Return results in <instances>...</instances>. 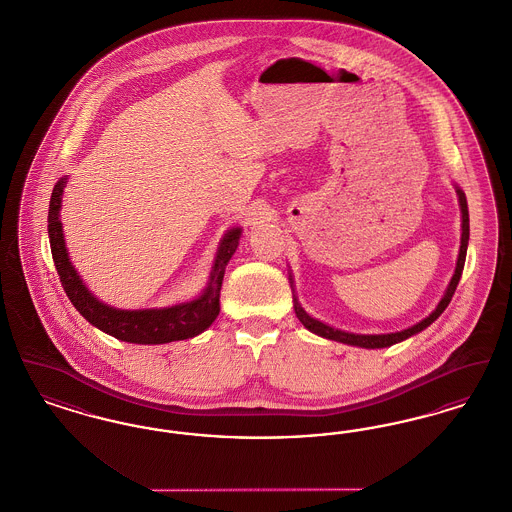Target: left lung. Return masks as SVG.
<instances>
[{
    "mask_svg": "<svg viewBox=\"0 0 512 512\" xmlns=\"http://www.w3.org/2000/svg\"><path fill=\"white\" fill-rule=\"evenodd\" d=\"M455 190L459 195V207H461V249H459V257H457V267L455 272L447 284V290L443 293V297L439 299L438 307L428 315L426 318H422L420 322H416L413 326L401 330V332H390V334H353V332H345L340 328H334V326H328L326 322L318 320V318L311 317L299 303V299L295 297V288H293V276L290 272V286L293 290V311L299 318V322L313 334H317L320 338H326V340L340 341V343H347V345H355V347H363V349H384V347H391L399 341L409 340L411 336H416L418 332L426 330L436 318L447 309V305L451 303V297L459 286V280H461V274H463L464 261H466V247H468V238H470V220H468V205H466V195L463 190L455 184Z\"/></svg>",
    "mask_w": 512,
    "mask_h": 512,
    "instance_id": "obj_1",
    "label": "left lung"
}]
</instances>
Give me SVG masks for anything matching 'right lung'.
I'll list each match as a JSON object with an SVG mask.
<instances>
[{
    "label": "right lung",
    "mask_w": 512,
    "mask_h": 512,
    "mask_svg": "<svg viewBox=\"0 0 512 512\" xmlns=\"http://www.w3.org/2000/svg\"><path fill=\"white\" fill-rule=\"evenodd\" d=\"M67 176L59 178L51 201H49L48 234L53 263L61 278L63 290L69 295L74 309L101 332L140 345H159L169 341L188 340L205 332L220 313V288L228 261L236 253L242 228L234 226L226 230L217 247V255L209 272L207 286L194 299L176 303L171 307H151V309H117L99 301L88 290L78 270L74 268L65 244L63 224H61V203L63 190L67 186Z\"/></svg>",
    "instance_id": "obj_1"
}]
</instances>
